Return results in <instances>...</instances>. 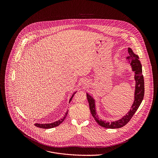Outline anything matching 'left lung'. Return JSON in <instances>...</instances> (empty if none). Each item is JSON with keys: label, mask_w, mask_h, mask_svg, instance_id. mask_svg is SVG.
<instances>
[{"label": "left lung", "mask_w": 158, "mask_h": 158, "mask_svg": "<svg viewBox=\"0 0 158 158\" xmlns=\"http://www.w3.org/2000/svg\"><path fill=\"white\" fill-rule=\"evenodd\" d=\"M129 56L127 57L128 62L130 63V65L132 68V70L135 72V100L133 104L131 106V109L130 111L124 115L122 118L118 120L106 122V121H103L98 117V115L96 113L95 105V100L88 93L86 94L87 98L89 102V109L92 117L94 118L97 123L102 127L106 128H119L125 126L127 123L129 122L131 120L135 111L137 110L138 108L140 105L144 96V80L142 75V65L140 61L139 60V56L134 53L131 48H128Z\"/></svg>", "instance_id": "left-lung-1"}]
</instances>
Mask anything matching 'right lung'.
I'll use <instances>...</instances> for the list:
<instances>
[{
    "instance_id": "1",
    "label": "right lung",
    "mask_w": 158,
    "mask_h": 158,
    "mask_svg": "<svg viewBox=\"0 0 158 158\" xmlns=\"http://www.w3.org/2000/svg\"><path fill=\"white\" fill-rule=\"evenodd\" d=\"M75 92L73 93V94L72 95V96L71 97V98H70L69 100V103L71 102L74 94H75ZM68 111L67 113H66L65 115L64 116V117H63V118H61V120H59L56 122H55L53 123H44V124H41V123H35V125L37 127H39V128H45V129H48V128H53V127H56L58 125H60L65 119V118L67 116V114H68Z\"/></svg>"
}]
</instances>
